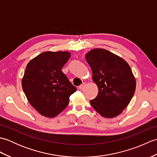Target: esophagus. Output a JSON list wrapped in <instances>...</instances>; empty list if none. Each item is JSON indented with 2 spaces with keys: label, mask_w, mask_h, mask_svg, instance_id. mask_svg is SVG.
<instances>
[{
  "label": "esophagus",
  "mask_w": 157,
  "mask_h": 157,
  "mask_svg": "<svg viewBox=\"0 0 157 157\" xmlns=\"http://www.w3.org/2000/svg\"><path fill=\"white\" fill-rule=\"evenodd\" d=\"M85 86H86V84H85V83H83V84H82V85H80V86H79V90H82L83 88Z\"/></svg>",
  "instance_id": "obj_1"
}]
</instances>
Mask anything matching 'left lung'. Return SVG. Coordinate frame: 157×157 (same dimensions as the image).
Returning <instances> with one entry per match:
<instances>
[{
  "label": "left lung",
  "mask_w": 157,
  "mask_h": 157,
  "mask_svg": "<svg viewBox=\"0 0 157 157\" xmlns=\"http://www.w3.org/2000/svg\"><path fill=\"white\" fill-rule=\"evenodd\" d=\"M98 88L92 106L104 117L117 116L134 94L136 79L129 65L122 58L106 50L93 49L86 55Z\"/></svg>",
  "instance_id": "left-lung-1"
}]
</instances>
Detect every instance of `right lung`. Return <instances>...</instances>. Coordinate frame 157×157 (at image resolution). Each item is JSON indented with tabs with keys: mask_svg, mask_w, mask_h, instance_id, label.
<instances>
[{
	"mask_svg": "<svg viewBox=\"0 0 157 157\" xmlns=\"http://www.w3.org/2000/svg\"><path fill=\"white\" fill-rule=\"evenodd\" d=\"M69 52H44L26 66L22 88L29 102L39 113L54 117L68 105L77 88L61 69L68 61Z\"/></svg>",
	"mask_w": 157,
	"mask_h": 157,
	"instance_id": "right-lung-1",
	"label": "right lung"
}]
</instances>
